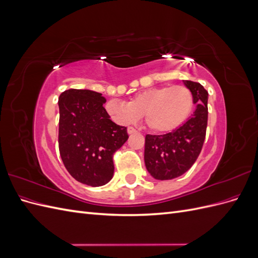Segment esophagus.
<instances>
[{"instance_id":"obj_1","label":"esophagus","mask_w":258,"mask_h":258,"mask_svg":"<svg viewBox=\"0 0 258 258\" xmlns=\"http://www.w3.org/2000/svg\"><path fill=\"white\" fill-rule=\"evenodd\" d=\"M127 132H128V135H134V134H136V132H137V129H135L134 127H128Z\"/></svg>"}]
</instances>
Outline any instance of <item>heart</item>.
<instances>
[{
    "instance_id": "1",
    "label": "heart",
    "mask_w": 258,
    "mask_h": 258,
    "mask_svg": "<svg viewBox=\"0 0 258 258\" xmlns=\"http://www.w3.org/2000/svg\"><path fill=\"white\" fill-rule=\"evenodd\" d=\"M194 96L185 86L153 87L137 93L128 103L111 100L105 112L118 124H130L144 116L146 127L155 134H167L188 118Z\"/></svg>"
}]
</instances>
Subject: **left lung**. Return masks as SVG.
Masks as SVG:
<instances>
[{"label":"left lung","instance_id":"1","mask_svg":"<svg viewBox=\"0 0 258 258\" xmlns=\"http://www.w3.org/2000/svg\"><path fill=\"white\" fill-rule=\"evenodd\" d=\"M194 96L196 108L181 127L167 135L145 137V167L154 178L165 181L181 176L197 160L208 123V91L199 83L183 81Z\"/></svg>","mask_w":258,"mask_h":258}]
</instances>
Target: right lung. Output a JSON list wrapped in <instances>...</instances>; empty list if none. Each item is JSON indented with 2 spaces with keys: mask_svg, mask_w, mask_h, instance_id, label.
<instances>
[{
  "mask_svg": "<svg viewBox=\"0 0 258 258\" xmlns=\"http://www.w3.org/2000/svg\"><path fill=\"white\" fill-rule=\"evenodd\" d=\"M106 99L89 89H69L60 95L59 152L76 181L102 186L114 174L113 155L128 140L127 128L110 119Z\"/></svg>",
  "mask_w": 258,
  "mask_h": 258,
  "instance_id": "obj_1",
  "label": "right lung"
}]
</instances>
